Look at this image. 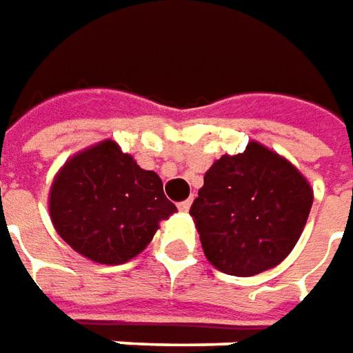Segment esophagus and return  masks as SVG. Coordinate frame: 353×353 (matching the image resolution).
<instances>
[{
    "label": "esophagus",
    "instance_id": "obj_1",
    "mask_svg": "<svg viewBox=\"0 0 353 353\" xmlns=\"http://www.w3.org/2000/svg\"><path fill=\"white\" fill-rule=\"evenodd\" d=\"M190 204H192L190 199H188V201H183V203H179V210H181V212H188V210H190Z\"/></svg>",
    "mask_w": 353,
    "mask_h": 353
}]
</instances>
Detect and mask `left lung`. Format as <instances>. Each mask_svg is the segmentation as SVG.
Returning <instances> with one entry per match:
<instances>
[{"mask_svg": "<svg viewBox=\"0 0 353 353\" xmlns=\"http://www.w3.org/2000/svg\"><path fill=\"white\" fill-rule=\"evenodd\" d=\"M314 192L278 152L248 143L204 174L190 206L204 256L221 272L254 276L278 266L302 234Z\"/></svg>", "mask_w": 353, "mask_h": 353, "instance_id": "1", "label": "left lung"}]
</instances>
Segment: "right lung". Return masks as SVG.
Masks as SVG:
<instances>
[{"instance_id":"add662e5","label":"right lung","mask_w":353,"mask_h":353,"mask_svg":"<svg viewBox=\"0 0 353 353\" xmlns=\"http://www.w3.org/2000/svg\"><path fill=\"white\" fill-rule=\"evenodd\" d=\"M172 212L161 176L139 167L115 141L71 157L49 192L57 234L99 264H123L143 252Z\"/></svg>"}]
</instances>
